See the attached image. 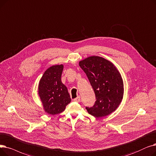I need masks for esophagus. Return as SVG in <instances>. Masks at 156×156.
Segmentation results:
<instances>
[{
    "mask_svg": "<svg viewBox=\"0 0 156 156\" xmlns=\"http://www.w3.org/2000/svg\"><path fill=\"white\" fill-rule=\"evenodd\" d=\"M73 101H76V102H80V96H77V97L76 98L73 99Z\"/></svg>",
    "mask_w": 156,
    "mask_h": 156,
    "instance_id": "34e87169",
    "label": "esophagus"
}]
</instances>
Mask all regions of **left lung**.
<instances>
[{
  "mask_svg": "<svg viewBox=\"0 0 156 156\" xmlns=\"http://www.w3.org/2000/svg\"><path fill=\"white\" fill-rule=\"evenodd\" d=\"M86 74L96 96L94 104L86 107L95 117L109 115L117 108L123 97L124 85L121 74L114 65L100 56H90L79 62Z\"/></svg>",
  "mask_w": 156,
  "mask_h": 156,
  "instance_id": "left-lung-1",
  "label": "left lung"
}]
</instances>
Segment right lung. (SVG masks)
Wrapping results in <instances>:
<instances>
[{
	"mask_svg": "<svg viewBox=\"0 0 156 156\" xmlns=\"http://www.w3.org/2000/svg\"><path fill=\"white\" fill-rule=\"evenodd\" d=\"M63 69L62 65L51 66L39 82V96L46 112L51 115L62 112L71 101L67 88L62 83Z\"/></svg>",
	"mask_w": 156,
	"mask_h": 156,
	"instance_id": "obj_1",
	"label": "right lung"
}]
</instances>
